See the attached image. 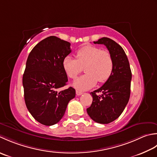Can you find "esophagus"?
Segmentation results:
<instances>
[{
	"instance_id": "1",
	"label": "esophagus",
	"mask_w": 157,
	"mask_h": 157,
	"mask_svg": "<svg viewBox=\"0 0 157 157\" xmlns=\"http://www.w3.org/2000/svg\"><path fill=\"white\" fill-rule=\"evenodd\" d=\"M76 94L77 95H81L82 94V92L81 91H79V90H76Z\"/></svg>"
}]
</instances>
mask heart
<instances>
[{
  "mask_svg": "<svg viewBox=\"0 0 157 157\" xmlns=\"http://www.w3.org/2000/svg\"><path fill=\"white\" fill-rule=\"evenodd\" d=\"M76 59L66 56L63 59L62 67L67 76L76 78L85 66L86 74L80 76L73 83L80 90H87L96 85L98 81L104 82L113 71L114 62L108 51L101 50L94 45H85L76 52Z\"/></svg>",
  "mask_w": 157,
  "mask_h": 157,
  "instance_id": "obj_1",
  "label": "heart"
}]
</instances>
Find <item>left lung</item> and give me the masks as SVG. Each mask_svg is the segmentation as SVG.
<instances>
[{
    "label": "left lung",
    "mask_w": 157,
    "mask_h": 157,
    "mask_svg": "<svg viewBox=\"0 0 157 157\" xmlns=\"http://www.w3.org/2000/svg\"><path fill=\"white\" fill-rule=\"evenodd\" d=\"M94 43L106 47L113 59L114 67L113 73L104 84L90 93L93 101L87 112L95 122L108 124L119 117L129 101L132 71L125 52L119 44L107 37ZM98 92L101 95H98Z\"/></svg>",
    "instance_id": "obj_1"
}]
</instances>
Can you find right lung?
<instances>
[{"label":"right lung","instance_id":"add662e5","mask_svg":"<svg viewBox=\"0 0 157 157\" xmlns=\"http://www.w3.org/2000/svg\"><path fill=\"white\" fill-rule=\"evenodd\" d=\"M71 52L69 42L51 36L38 43L28 57L22 79L25 103L34 119L44 125L58 123L75 97L72 87L58 91L68 82L62 62Z\"/></svg>","mask_w":157,"mask_h":157}]
</instances>
